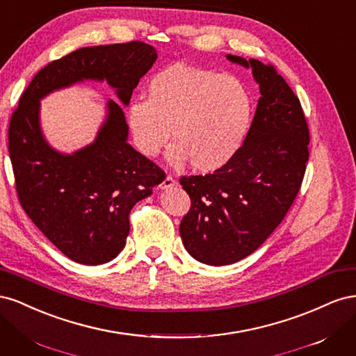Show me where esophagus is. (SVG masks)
<instances>
[{
  "label": "esophagus",
  "instance_id": "obj_1",
  "mask_svg": "<svg viewBox=\"0 0 356 356\" xmlns=\"http://www.w3.org/2000/svg\"><path fill=\"white\" fill-rule=\"evenodd\" d=\"M174 186H177V181H175L174 178H172L170 175H168V177L165 178V181L160 184V188H161V190H168V188H172Z\"/></svg>",
  "mask_w": 356,
  "mask_h": 356
}]
</instances>
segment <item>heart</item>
Masks as SVG:
<instances>
[{"label": "heart", "instance_id": "b5f03b06", "mask_svg": "<svg viewBox=\"0 0 356 356\" xmlns=\"http://www.w3.org/2000/svg\"><path fill=\"white\" fill-rule=\"evenodd\" d=\"M252 96L233 75L174 63L148 83V99H135L126 117L134 144L154 157L174 135L170 163L211 174L229 165L252 122Z\"/></svg>", "mask_w": 356, "mask_h": 356}]
</instances>
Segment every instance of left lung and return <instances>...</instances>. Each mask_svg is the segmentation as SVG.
I'll list each match as a JSON object with an SVG mask.
<instances>
[{
  "label": "left lung",
  "instance_id": "obj_1",
  "mask_svg": "<svg viewBox=\"0 0 356 356\" xmlns=\"http://www.w3.org/2000/svg\"><path fill=\"white\" fill-rule=\"evenodd\" d=\"M260 86L254 120L229 165L182 177L191 207L179 224L187 252L209 266L252 254L285 218L309 160V127L300 101L273 65L227 55Z\"/></svg>",
  "mask_w": 356,
  "mask_h": 356
}]
</instances>
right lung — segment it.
<instances>
[{
    "instance_id": "right-lung-1",
    "label": "right lung",
    "mask_w": 356,
    "mask_h": 356,
    "mask_svg": "<svg viewBox=\"0 0 356 356\" xmlns=\"http://www.w3.org/2000/svg\"><path fill=\"white\" fill-rule=\"evenodd\" d=\"M156 59V49L143 41L75 50L35 74L10 118L8 153L20 204L75 263L98 266L120 254L131 229V209L166 175L127 144L129 127L114 101L106 104L95 141L62 154L41 134L40 99L74 83L105 80L129 105L139 79Z\"/></svg>"
}]
</instances>
